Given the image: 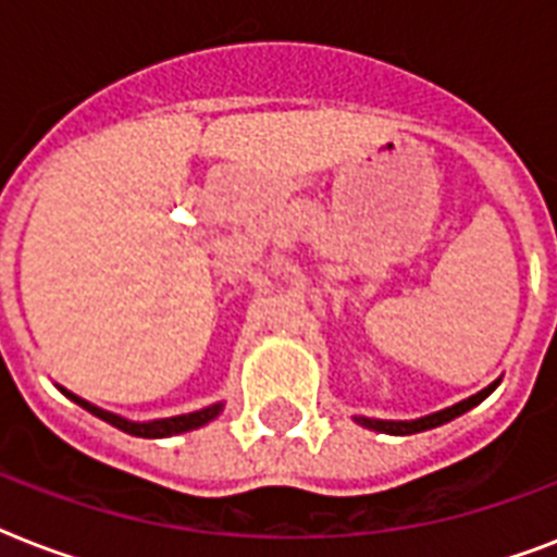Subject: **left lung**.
Segmentation results:
<instances>
[{"instance_id": "left-lung-1", "label": "left lung", "mask_w": 557, "mask_h": 557, "mask_svg": "<svg viewBox=\"0 0 557 557\" xmlns=\"http://www.w3.org/2000/svg\"><path fill=\"white\" fill-rule=\"evenodd\" d=\"M500 384V379L492 381L488 387L480 389L476 396L471 398H462V401H457V405L445 407V410H440V413H431V416H422V419H410V422H389V419H367V416H356L358 424H364V428H370V431H379V433H393V436H410V433H422V431H431V428H440V424L450 422V419H457V416H462L466 410H471V407H476L480 401H483L488 393H492L494 387Z\"/></svg>"}]
</instances>
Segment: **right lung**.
Here are the masks:
<instances>
[{
  "label": "right lung",
  "instance_id": "obj_1",
  "mask_svg": "<svg viewBox=\"0 0 557 557\" xmlns=\"http://www.w3.org/2000/svg\"><path fill=\"white\" fill-rule=\"evenodd\" d=\"M60 389H63V396H69L72 401H77V405H81L83 410H89L91 416H98V419L109 422L112 428H117V431L129 433V436H141V440H164V436H176V433L196 431V428L208 424L210 419H216V416L222 413V401H216V405L201 407V410H193V413L170 416V419H152V422H133V419H124V416L109 413V410H103V407L91 405V401H86V398H81V396H74V393H69L65 387H60Z\"/></svg>",
  "mask_w": 557,
  "mask_h": 557
}]
</instances>
